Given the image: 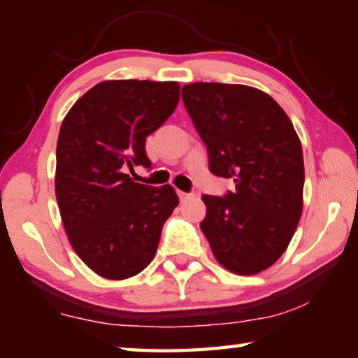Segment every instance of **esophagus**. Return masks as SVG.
<instances>
[{
    "mask_svg": "<svg viewBox=\"0 0 358 358\" xmlns=\"http://www.w3.org/2000/svg\"><path fill=\"white\" fill-rule=\"evenodd\" d=\"M178 197H180V201H186V199L192 197V194H189V192H183V191H178Z\"/></svg>",
    "mask_w": 358,
    "mask_h": 358,
    "instance_id": "1",
    "label": "esophagus"
}]
</instances>
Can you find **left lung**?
<instances>
[{
    "label": "left lung",
    "instance_id": "8db88e82",
    "mask_svg": "<svg viewBox=\"0 0 358 358\" xmlns=\"http://www.w3.org/2000/svg\"><path fill=\"white\" fill-rule=\"evenodd\" d=\"M183 102L217 177L235 192L205 196L201 229L215 257L235 275L273 265L292 240L303 210L301 143L278 102L248 85L196 82Z\"/></svg>",
    "mask_w": 358,
    "mask_h": 358
}]
</instances>
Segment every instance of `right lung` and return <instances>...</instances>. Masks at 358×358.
Segmentation results:
<instances>
[{"mask_svg":"<svg viewBox=\"0 0 358 358\" xmlns=\"http://www.w3.org/2000/svg\"><path fill=\"white\" fill-rule=\"evenodd\" d=\"M178 101L177 82L104 80L71 107L59 128V215L77 256L106 280L141 273L178 205L171 185H141L124 173L128 167L151 166L145 141Z\"/></svg>","mask_w":358,"mask_h":358,"instance_id":"1","label":"right lung"}]
</instances>
